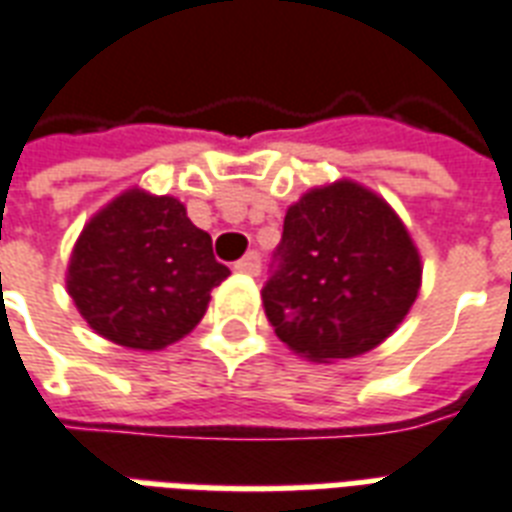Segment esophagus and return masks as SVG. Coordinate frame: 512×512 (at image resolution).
<instances>
[{"mask_svg": "<svg viewBox=\"0 0 512 512\" xmlns=\"http://www.w3.org/2000/svg\"><path fill=\"white\" fill-rule=\"evenodd\" d=\"M239 273H249V276H257L260 273V252H247V255L241 257V260H236V265H233Z\"/></svg>", "mask_w": 512, "mask_h": 512, "instance_id": "obj_1", "label": "esophagus"}]
</instances>
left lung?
I'll use <instances>...</instances> for the list:
<instances>
[{
    "instance_id": "8db88e82",
    "label": "left lung",
    "mask_w": 512,
    "mask_h": 512,
    "mask_svg": "<svg viewBox=\"0 0 512 512\" xmlns=\"http://www.w3.org/2000/svg\"><path fill=\"white\" fill-rule=\"evenodd\" d=\"M420 276V255L396 212L340 180L287 209L263 287L265 313L300 356L350 358L401 324Z\"/></svg>"
}]
</instances>
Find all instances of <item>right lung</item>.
<instances>
[{
	"label": "right lung",
	"instance_id": "1",
	"mask_svg": "<svg viewBox=\"0 0 512 512\" xmlns=\"http://www.w3.org/2000/svg\"><path fill=\"white\" fill-rule=\"evenodd\" d=\"M231 271L209 233L170 196L127 191L82 231L68 265V295L98 335L159 350L188 335L209 292Z\"/></svg>",
	"mask_w": 512,
	"mask_h": 512
}]
</instances>
